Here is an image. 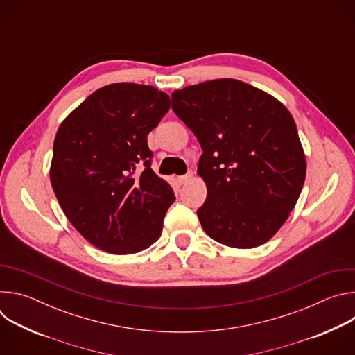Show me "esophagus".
Segmentation results:
<instances>
[{"label":"esophagus","instance_id":"1","mask_svg":"<svg viewBox=\"0 0 355 355\" xmlns=\"http://www.w3.org/2000/svg\"><path fill=\"white\" fill-rule=\"evenodd\" d=\"M191 177H192V173H188V174H185V175H181V177H178L177 180H178V182L182 185V184H185L188 180H191Z\"/></svg>","mask_w":355,"mask_h":355}]
</instances>
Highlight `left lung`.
I'll return each mask as SVG.
<instances>
[{
  "label": "left lung",
  "mask_w": 355,
  "mask_h": 355,
  "mask_svg": "<svg viewBox=\"0 0 355 355\" xmlns=\"http://www.w3.org/2000/svg\"><path fill=\"white\" fill-rule=\"evenodd\" d=\"M171 99L204 151L202 227L229 247L264 244L288 219L306 177L292 115L272 95L233 78L177 89Z\"/></svg>",
  "instance_id": "1"
}]
</instances>
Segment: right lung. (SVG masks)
<instances>
[{
  "label": "right lung",
  "mask_w": 355,
  "mask_h": 355,
  "mask_svg": "<svg viewBox=\"0 0 355 355\" xmlns=\"http://www.w3.org/2000/svg\"><path fill=\"white\" fill-rule=\"evenodd\" d=\"M168 110L170 96L155 87L110 84L56 133L50 182L67 219L99 250L132 254L162 234L175 196L150 167L147 135Z\"/></svg>",
  "instance_id": "add662e5"
}]
</instances>
